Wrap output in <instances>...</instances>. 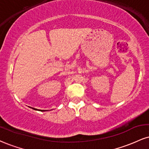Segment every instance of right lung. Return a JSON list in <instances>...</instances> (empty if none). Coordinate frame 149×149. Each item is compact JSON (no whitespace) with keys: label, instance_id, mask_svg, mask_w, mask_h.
<instances>
[{"label":"right lung","instance_id":"1","mask_svg":"<svg viewBox=\"0 0 149 149\" xmlns=\"http://www.w3.org/2000/svg\"><path fill=\"white\" fill-rule=\"evenodd\" d=\"M30 107V108L33 109V110H37V111H41V112H45V111H47V110H38V109L34 108V107Z\"/></svg>","mask_w":149,"mask_h":149}]
</instances>
